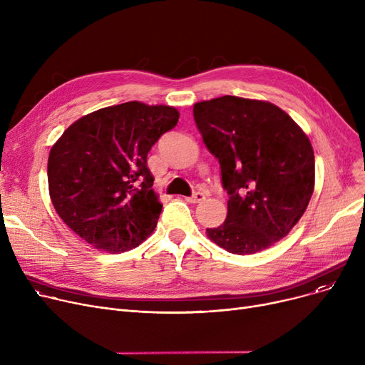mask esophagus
Wrapping results in <instances>:
<instances>
[{
  "mask_svg": "<svg viewBox=\"0 0 365 365\" xmlns=\"http://www.w3.org/2000/svg\"><path fill=\"white\" fill-rule=\"evenodd\" d=\"M204 200H205V194H202V192H195L192 197H187V198H186V202L198 204V202H202Z\"/></svg>",
  "mask_w": 365,
  "mask_h": 365,
  "instance_id": "1",
  "label": "esophagus"
}]
</instances>
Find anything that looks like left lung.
Returning <instances> with one entry per match:
<instances>
[{"instance_id":"obj_1","label":"left lung","mask_w":365,"mask_h":365,"mask_svg":"<svg viewBox=\"0 0 365 365\" xmlns=\"http://www.w3.org/2000/svg\"><path fill=\"white\" fill-rule=\"evenodd\" d=\"M207 149L220 163L226 220L205 234L232 255H255L289 235L315 187L309 138L277 105L222 96L194 105Z\"/></svg>"}]
</instances>
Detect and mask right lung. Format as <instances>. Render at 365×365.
Returning a JSON list of instances; mask_svg holds the SVG:
<instances>
[{"mask_svg":"<svg viewBox=\"0 0 365 365\" xmlns=\"http://www.w3.org/2000/svg\"><path fill=\"white\" fill-rule=\"evenodd\" d=\"M179 117L175 106L131 101L90 112L63 131L50 149L48 192L76 235L117 255L153 232L163 204L146 157Z\"/></svg>","mask_w":365,"mask_h":365,"instance_id":"obj_1","label":"right lung"}]
</instances>
